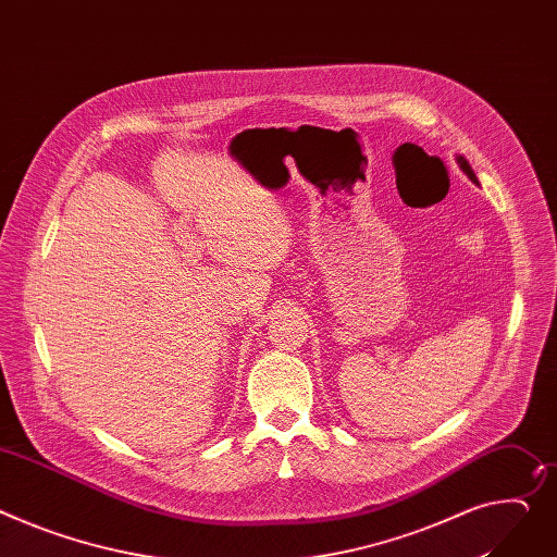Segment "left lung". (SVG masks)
Returning <instances> with one entry per match:
<instances>
[{"label": "left lung", "mask_w": 557, "mask_h": 557, "mask_svg": "<svg viewBox=\"0 0 557 557\" xmlns=\"http://www.w3.org/2000/svg\"><path fill=\"white\" fill-rule=\"evenodd\" d=\"M455 160H457V164H459V169H461V171H463V174H466V176H468V178H470V181H473V183H475V185H480V183H478V176H475V171H473V169H470V164H468V160H466V158H463V156H457V158H455Z\"/></svg>", "instance_id": "8db88e82"}]
</instances>
